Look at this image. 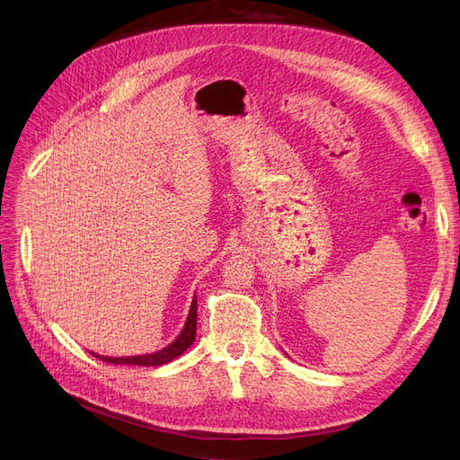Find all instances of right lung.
Segmentation results:
<instances>
[{
	"label": "right lung",
	"mask_w": 460,
	"mask_h": 460,
	"mask_svg": "<svg viewBox=\"0 0 460 460\" xmlns=\"http://www.w3.org/2000/svg\"><path fill=\"white\" fill-rule=\"evenodd\" d=\"M196 328H198V299L193 297L191 301V307H190V314L186 324L180 332V336L171 343L163 347V349L155 351V353H149V355H136V357H102V355H95L97 358L105 360V363L111 365H137V367H161L171 363L176 357L182 355L188 347L196 340Z\"/></svg>",
	"instance_id": "add662e5"
}]
</instances>
